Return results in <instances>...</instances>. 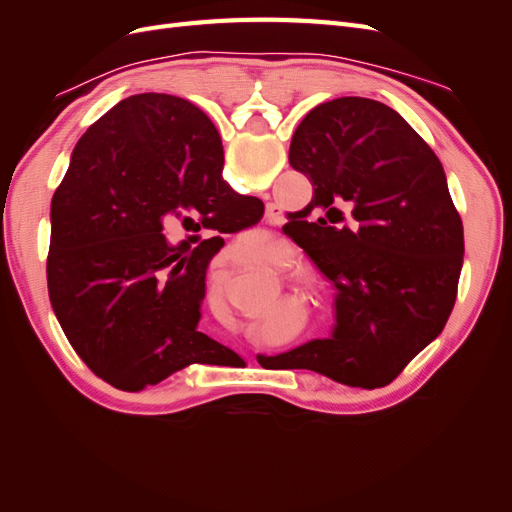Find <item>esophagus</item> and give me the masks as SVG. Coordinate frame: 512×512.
Returning a JSON list of instances; mask_svg holds the SVG:
<instances>
[{
  "mask_svg": "<svg viewBox=\"0 0 512 512\" xmlns=\"http://www.w3.org/2000/svg\"><path fill=\"white\" fill-rule=\"evenodd\" d=\"M267 215H269V218H271V220H275V215H277V213H275L273 209H269V211H267Z\"/></svg>",
  "mask_w": 512,
  "mask_h": 512,
  "instance_id": "34e87169",
  "label": "esophagus"
}]
</instances>
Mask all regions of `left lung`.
<instances>
[{
    "label": "left lung",
    "instance_id": "obj_1",
    "mask_svg": "<svg viewBox=\"0 0 512 512\" xmlns=\"http://www.w3.org/2000/svg\"><path fill=\"white\" fill-rule=\"evenodd\" d=\"M288 160L314 196L284 230L339 292L333 337L277 356L348 386H386L457 299L463 226L444 168L391 106L356 96L312 108Z\"/></svg>",
    "mask_w": 512,
    "mask_h": 512
}]
</instances>
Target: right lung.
<instances>
[{"label": "right lung", "instance_id": "1", "mask_svg": "<svg viewBox=\"0 0 512 512\" xmlns=\"http://www.w3.org/2000/svg\"><path fill=\"white\" fill-rule=\"evenodd\" d=\"M209 117L168 94L115 104L76 143L51 200L46 282L68 342L98 378L143 391L228 352L200 333L205 277L222 237L168 243L164 226L237 232L265 205L222 179Z\"/></svg>", "mask_w": 512, "mask_h": 512}]
</instances>
